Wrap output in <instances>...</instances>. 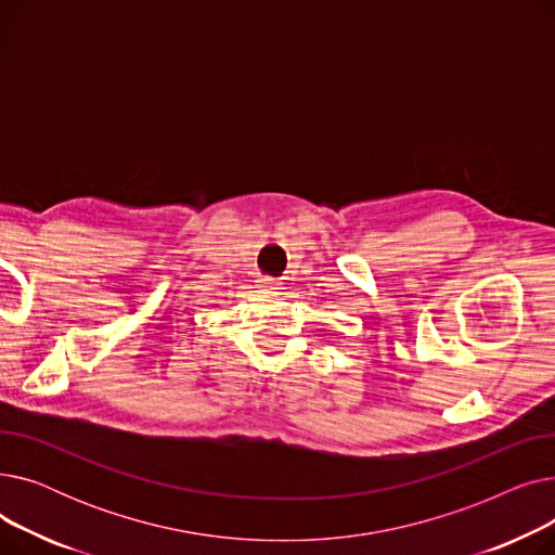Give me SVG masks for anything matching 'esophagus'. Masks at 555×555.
I'll return each instance as SVG.
<instances>
[{"label":"esophagus","mask_w":555,"mask_h":555,"mask_svg":"<svg viewBox=\"0 0 555 555\" xmlns=\"http://www.w3.org/2000/svg\"><path fill=\"white\" fill-rule=\"evenodd\" d=\"M258 287L262 289V293H279L281 283L276 279H272V276H260L258 279Z\"/></svg>","instance_id":"1"}]
</instances>
